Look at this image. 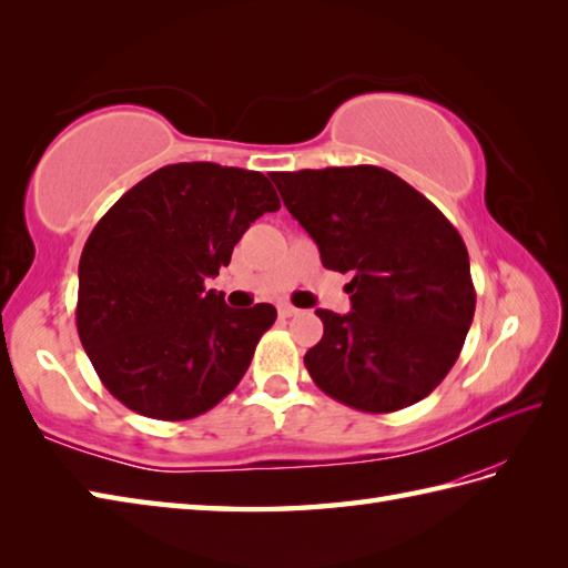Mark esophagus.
Here are the masks:
<instances>
[{
  "label": "esophagus",
  "mask_w": 568,
  "mask_h": 568,
  "mask_svg": "<svg viewBox=\"0 0 568 568\" xmlns=\"http://www.w3.org/2000/svg\"><path fill=\"white\" fill-rule=\"evenodd\" d=\"M298 313V308H294L292 304H280V316L282 318H292V316H296Z\"/></svg>",
  "instance_id": "1"
}]
</instances>
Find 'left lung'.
Returning a JSON list of instances; mask_svg holds the SVG:
<instances>
[{"label":"left lung","instance_id":"obj_1","mask_svg":"<svg viewBox=\"0 0 568 568\" xmlns=\"http://www.w3.org/2000/svg\"><path fill=\"white\" fill-rule=\"evenodd\" d=\"M288 213L325 270L352 274L347 316L318 308L306 369L327 396L364 413L423 400L455 367L476 292L469 252L445 213L374 165L274 172Z\"/></svg>","mask_w":568,"mask_h":568}]
</instances>
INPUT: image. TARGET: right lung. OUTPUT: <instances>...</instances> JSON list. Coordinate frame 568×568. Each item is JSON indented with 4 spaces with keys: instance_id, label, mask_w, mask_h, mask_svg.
I'll list each match as a JSON object with an SVG mask.
<instances>
[{
    "instance_id": "obj_1",
    "label": "right lung",
    "mask_w": 568,
    "mask_h": 568,
    "mask_svg": "<svg viewBox=\"0 0 568 568\" xmlns=\"http://www.w3.org/2000/svg\"><path fill=\"white\" fill-rule=\"evenodd\" d=\"M262 172L180 162L129 189L80 257L78 333L125 408L189 420L241 384L272 304L235 311L206 288L262 213L280 211Z\"/></svg>"
}]
</instances>
